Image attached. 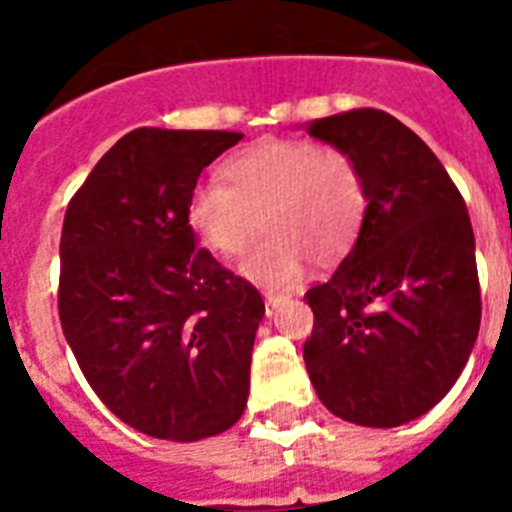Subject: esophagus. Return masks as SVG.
<instances>
[{"instance_id":"esophagus-1","label":"esophagus","mask_w":512,"mask_h":512,"mask_svg":"<svg viewBox=\"0 0 512 512\" xmlns=\"http://www.w3.org/2000/svg\"><path fill=\"white\" fill-rule=\"evenodd\" d=\"M281 303H287V297H284V295H271V292H268V295H265V313H268V316H273V313L279 311Z\"/></svg>"}]
</instances>
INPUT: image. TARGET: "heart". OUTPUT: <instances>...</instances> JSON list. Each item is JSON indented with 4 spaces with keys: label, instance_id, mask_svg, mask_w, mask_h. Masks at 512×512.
I'll list each match as a JSON object with an SVG mask.
<instances>
[{
    "label": "heart",
    "instance_id": "obj_1",
    "mask_svg": "<svg viewBox=\"0 0 512 512\" xmlns=\"http://www.w3.org/2000/svg\"><path fill=\"white\" fill-rule=\"evenodd\" d=\"M225 183H196L185 217L217 257L239 255L257 223L265 233L239 273L268 289L292 287L308 265L348 249L364 220L366 191L348 154L316 140H260L223 164Z\"/></svg>",
    "mask_w": 512,
    "mask_h": 512
}]
</instances>
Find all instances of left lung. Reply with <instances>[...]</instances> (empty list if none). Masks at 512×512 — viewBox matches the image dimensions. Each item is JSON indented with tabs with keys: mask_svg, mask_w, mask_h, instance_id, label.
<instances>
[{
	"mask_svg": "<svg viewBox=\"0 0 512 512\" xmlns=\"http://www.w3.org/2000/svg\"><path fill=\"white\" fill-rule=\"evenodd\" d=\"M308 135L348 154L366 209L332 279L305 292V369L329 412L398 428L430 412L468 364L481 327L468 207L438 156L385 111L313 119Z\"/></svg>",
	"mask_w": 512,
	"mask_h": 512,
	"instance_id": "8db88e82",
	"label": "left lung"
}]
</instances>
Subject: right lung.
Masks as SVG:
<instances>
[{
  "label": "right lung",
  "mask_w": 512,
  "mask_h": 512,
  "mask_svg": "<svg viewBox=\"0 0 512 512\" xmlns=\"http://www.w3.org/2000/svg\"><path fill=\"white\" fill-rule=\"evenodd\" d=\"M239 132H127L66 209L60 324L98 398L164 441L217 436L247 409L265 303L196 247L185 204Z\"/></svg>",
  "instance_id": "1"
}]
</instances>
